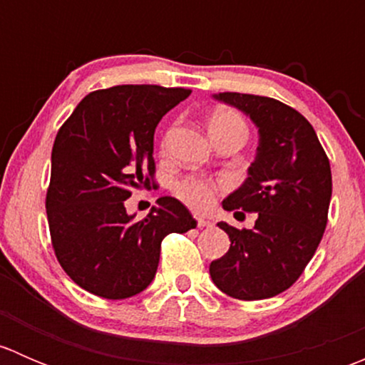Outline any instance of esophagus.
Listing matches in <instances>:
<instances>
[{
	"mask_svg": "<svg viewBox=\"0 0 365 365\" xmlns=\"http://www.w3.org/2000/svg\"><path fill=\"white\" fill-rule=\"evenodd\" d=\"M194 219H196V224H197V227H206V226H210V220L208 219H205L203 215H194Z\"/></svg>",
	"mask_w": 365,
	"mask_h": 365,
	"instance_id": "1",
	"label": "esophagus"
}]
</instances>
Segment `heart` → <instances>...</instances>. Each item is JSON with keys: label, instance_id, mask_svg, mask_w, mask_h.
I'll return each mask as SVG.
<instances>
[{"label": "heart", "instance_id": "heart-1", "mask_svg": "<svg viewBox=\"0 0 365 365\" xmlns=\"http://www.w3.org/2000/svg\"><path fill=\"white\" fill-rule=\"evenodd\" d=\"M217 128H242V130H245V121L237 111L222 109V111L213 114L212 120H210V130H217ZM175 192L183 203L197 210H206L215 200L217 185L208 178L187 176L176 183Z\"/></svg>", "mask_w": 365, "mask_h": 365}]
</instances>
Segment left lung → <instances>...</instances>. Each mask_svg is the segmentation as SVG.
<instances>
[{
    "label": "left lung",
    "mask_w": 365,
    "mask_h": 365,
    "mask_svg": "<svg viewBox=\"0 0 365 365\" xmlns=\"http://www.w3.org/2000/svg\"><path fill=\"white\" fill-rule=\"evenodd\" d=\"M213 98L247 114L259 143L245 182L222 201L235 217L257 213L256 224L252 230L217 224L231 245L212 261L210 275L226 295L263 300L286 292L322 242L332 197L330 162L312 125L289 106L231 91Z\"/></svg>",
    "instance_id": "8db88e82"
}]
</instances>
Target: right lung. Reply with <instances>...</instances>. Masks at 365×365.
<instances>
[{
    "label": "right lung",
    "mask_w": 365,
    "mask_h": 365,
    "mask_svg": "<svg viewBox=\"0 0 365 365\" xmlns=\"http://www.w3.org/2000/svg\"><path fill=\"white\" fill-rule=\"evenodd\" d=\"M185 88L123 84L91 91L61 125L51 153L46 208L53 249L67 275L93 295L121 300L150 286L169 233L196 220L171 196L141 220L125 201L155 187L153 134Z\"/></svg>",
    "instance_id": "add662e5"
}]
</instances>
